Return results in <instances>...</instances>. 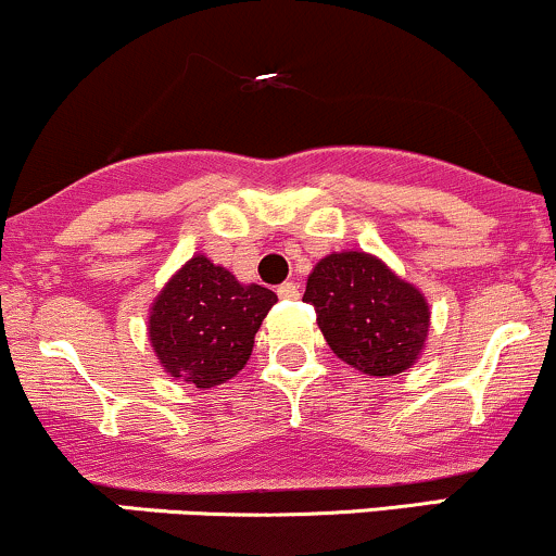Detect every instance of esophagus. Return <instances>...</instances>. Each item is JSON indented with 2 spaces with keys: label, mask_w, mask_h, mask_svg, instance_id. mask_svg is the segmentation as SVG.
I'll list each match as a JSON object with an SVG mask.
<instances>
[{
  "label": "esophagus",
  "mask_w": 556,
  "mask_h": 556,
  "mask_svg": "<svg viewBox=\"0 0 556 556\" xmlns=\"http://www.w3.org/2000/svg\"><path fill=\"white\" fill-rule=\"evenodd\" d=\"M278 296H280V300H296V296H300V286L291 283V280H289V283H280L278 286Z\"/></svg>",
  "instance_id": "obj_1"
}]
</instances>
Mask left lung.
Segmentation results:
<instances>
[{"instance_id": "1", "label": "left lung", "mask_w": 556, "mask_h": 556, "mask_svg": "<svg viewBox=\"0 0 556 556\" xmlns=\"http://www.w3.org/2000/svg\"><path fill=\"white\" fill-rule=\"evenodd\" d=\"M304 302L333 355L368 376L403 374L421 355L429 304L416 286L366 252H333L309 273Z\"/></svg>"}]
</instances>
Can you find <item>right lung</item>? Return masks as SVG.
<instances>
[{"label":"right lung","mask_w":556,"mask_h":556,"mask_svg":"<svg viewBox=\"0 0 556 556\" xmlns=\"http://www.w3.org/2000/svg\"><path fill=\"white\" fill-rule=\"evenodd\" d=\"M276 302L265 286L238 283L230 270L195 254L153 302L148 337L166 374L208 390L247 366L254 333Z\"/></svg>","instance_id":"add662e5"}]
</instances>
